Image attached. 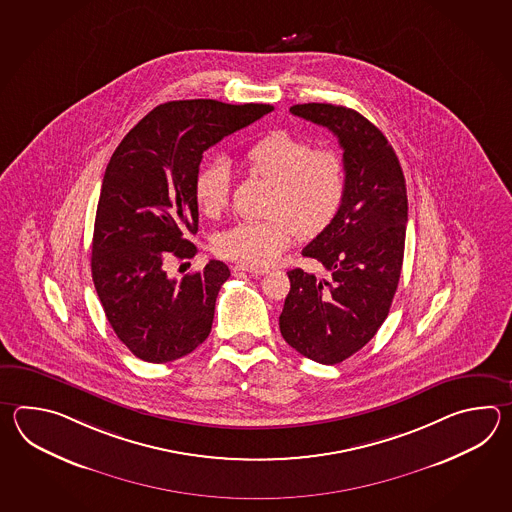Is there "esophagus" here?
I'll return each mask as SVG.
<instances>
[{"instance_id":"1","label":"esophagus","mask_w":512,"mask_h":512,"mask_svg":"<svg viewBox=\"0 0 512 512\" xmlns=\"http://www.w3.org/2000/svg\"><path fill=\"white\" fill-rule=\"evenodd\" d=\"M232 271L234 272H249V274H254V276H263V274H267L269 269H263V267H249V265H234L232 267Z\"/></svg>"}]
</instances>
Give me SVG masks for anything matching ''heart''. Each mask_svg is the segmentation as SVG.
Here are the masks:
<instances>
[{
  "label": "heart",
  "mask_w": 512,
  "mask_h": 512,
  "mask_svg": "<svg viewBox=\"0 0 512 512\" xmlns=\"http://www.w3.org/2000/svg\"><path fill=\"white\" fill-rule=\"evenodd\" d=\"M252 175L271 183L265 221H241L223 230L214 249L227 260L249 267H267L293 243L296 234L313 238L337 216L346 194L342 157L285 130L263 135L243 155ZM197 207L216 218L230 197V170L225 163L203 166L194 179Z\"/></svg>",
  "instance_id": "b5f03b06"
}]
</instances>
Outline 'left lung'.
Returning <instances> with one entry per match:
<instances>
[{
	"mask_svg": "<svg viewBox=\"0 0 512 512\" xmlns=\"http://www.w3.org/2000/svg\"><path fill=\"white\" fill-rule=\"evenodd\" d=\"M289 111L337 135L346 194L335 219L302 251L327 278L287 272L280 331L307 359L338 364L364 348L390 313L403 269L406 183L388 139L355 109L311 102Z\"/></svg>",
	"mask_w": 512,
	"mask_h": 512,
	"instance_id": "8db88e82",
	"label": "left lung"
}]
</instances>
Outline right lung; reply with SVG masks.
<instances>
[{"label":"right lung","instance_id":"1","mask_svg":"<svg viewBox=\"0 0 512 512\" xmlns=\"http://www.w3.org/2000/svg\"><path fill=\"white\" fill-rule=\"evenodd\" d=\"M272 111L267 104L177 100L152 109L109 159L98 197L91 272L120 342L153 364L181 359L207 340L229 267L210 260L181 282L164 271L192 258L199 223L194 179L203 152Z\"/></svg>","mask_w":512,"mask_h":512}]
</instances>
